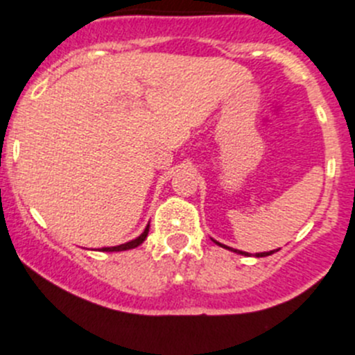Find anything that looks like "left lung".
<instances>
[{
    "label": "left lung",
    "mask_w": 355,
    "mask_h": 355,
    "mask_svg": "<svg viewBox=\"0 0 355 355\" xmlns=\"http://www.w3.org/2000/svg\"><path fill=\"white\" fill-rule=\"evenodd\" d=\"M215 243L220 245V247H224V248H227V250H233V252L241 254V256H248V252H241V250H236V248H231V247H227V245H223L220 241H215ZM275 252H278V248H277V250H270V252H257L256 257H266V256H271V254H275Z\"/></svg>",
    "instance_id": "1"
}]
</instances>
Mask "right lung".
<instances>
[{
	"label": "right lung",
	"instance_id": "add662e5",
	"mask_svg": "<svg viewBox=\"0 0 355 355\" xmlns=\"http://www.w3.org/2000/svg\"><path fill=\"white\" fill-rule=\"evenodd\" d=\"M148 227H150V224H147V227H145V230H144V233H141L138 238H135V240L128 241V243L117 245V247H103V248H101V252H121V250H129V248L138 247V245L144 243L145 238H147Z\"/></svg>",
	"mask_w": 355,
	"mask_h": 355
}]
</instances>
